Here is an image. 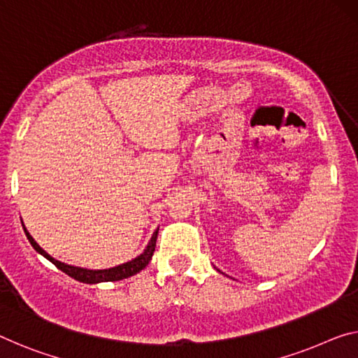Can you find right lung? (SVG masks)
Instances as JSON below:
<instances>
[{
	"mask_svg": "<svg viewBox=\"0 0 358 358\" xmlns=\"http://www.w3.org/2000/svg\"><path fill=\"white\" fill-rule=\"evenodd\" d=\"M25 230V235L29 241L31 243L33 248H35L40 255H43L46 257V259L51 261L54 266L60 271L65 272L69 275V277L78 280V282H83V283H101V282H118V280H123V278H128V277H133L137 272H141L142 268H144L148 262H150L152 256H153V251H155V246H157V236H158V229L153 232L150 241H148L147 248L144 250L141 256H137L136 259L122 264V266H117V267H112V268H103V271H90V268H81V267H73V266H69V264H64V262H59L54 259L48 255V252L40 248V245L36 243L35 240L31 238V235L27 232Z\"/></svg>",
	"mask_w": 358,
	"mask_h": 358,
	"instance_id": "right-lung-1",
	"label": "right lung"
}]
</instances>
